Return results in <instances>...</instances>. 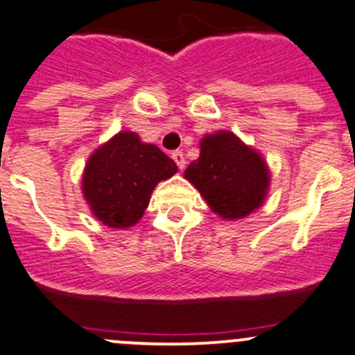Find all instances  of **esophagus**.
Here are the masks:
<instances>
[{"mask_svg": "<svg viewBox=\"0 0 355 355\" xmlns=\"http://www.w3.org/2000/svg\"><path fill=\"white\" fill-rule=\"evenodd\" d=\"M171 157H173V161L178 164L179 169H184V166H186V159H184V154H182L181 150H174V152H173V155H171Z\"/></svg>", "mask_w": 355, "mask_h": 355, "instance_id": "1", "label": "esophagus"}]
</instances>
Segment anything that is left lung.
Returning a JSON list of instances; mask_svg holds the SVG:
<instances>
[{
    "label": "left lung",
    "mask_w": 355,
    "mask_h": 355,
    "mask_svg": "<svg viewBox=\"0 0 355 355\" xmlns=\"http://www.w3.org/2000/svg\"><path fill=\"white\" fill-rule=\"evenodd\" d=\"M200 157L184 176L203 194L209 208L227 220L243 218L264 201L269 186L266 162L232 132L203 137Z\"/></svg>",
    "instance_id": "left-lung-1"
}]
</instances>
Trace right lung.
Returning <instances> with one entry per match:
<instances>
[{
	"instance_id": "add662e5",
	"label": "right lung",
	"mask_w": 355,
	"mask_h": 355,
	"mask_svg": "<svg viewBox=\"0 0 355 355\" xmlns=\"http://www.w3.org/2000/svg\"><path fill=\"white\" fill-rule=\"evenodd\" d=\"M178 171L157 146L120 132L98 148L83 174V194L94 216L113 228L132 227L142 218L155 184Z\"/></svg>"
}]
</instances>
